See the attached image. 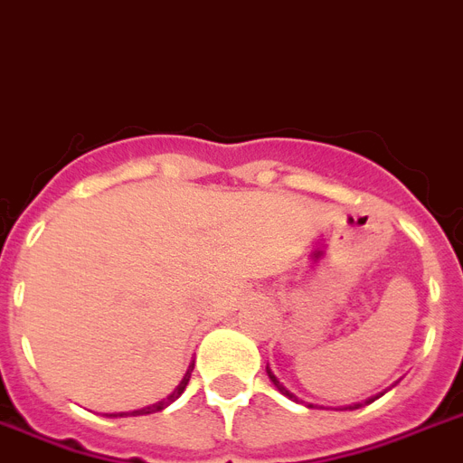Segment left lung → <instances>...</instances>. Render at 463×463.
I'll use <instances>...</instances> for the list:
<instances>
[{"label":"left lung","mask_w":463,"mask_h":463,"mask_svg":"<svg viewBox=\"0 0 463 463\" xmlns=\"http://www.w3.org/2000/svg\"><path fill=\"white\" fill-rule=\"evenodd\" d=\"M266 373H269L270 383H273V385H276V388H278V392H283L285 397H290L292 402H299V400H297V394H292L290 390L285 388L283 383L278 381V378H276V373H273V371H270V366H269V364H266ZM381 394H385V392H381ZM381 394H373V397H368V400H364V402H356V404H349V407H345V409H349V411H352V409H359V407H362V404H371V402H373V400H378V397H381Z\"/></svg>","instance_id":"obj_1"}]
</instances>
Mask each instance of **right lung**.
Returning <instances> with one entry per match:
<instances>
[{
    "label": "right lung",
    "instance_id": "add662e5",
    "mask_svg": "<svg viewBox=\"0 0 463 463\" xmlns=\"http://www.w3.org/2000/svg\"><path fill=\"white\" fill-rule=\"evenodd\" d=\"M193 368H194V362L190 364V366H187V371H185V375H183V381L178 383V385H175V390H173L171 394H168L166 400H161V402H156V404H149V407H145V409H135V411H121V414H111V416H145V414H156V411H161V409H166L168 404H173V402L178 400L180 394L185 392V388H187V383H190V375H193Z\"/></svg>",
    "mask_w": 463,
    "mask_h": 463
}]
</instances>
